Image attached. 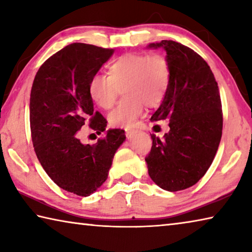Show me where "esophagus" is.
Segmentation results:
<instances>
[{
    "label": "esophagus",
    "instance_id": "34e87169",
    "mask_svg": "<svg viewBox=\"0 0 252 252\" xmlns=\"http://www.w3.org/2000/svg\"><path fill=\"white\" fill-rule=\"evenodd\" d=\"M125 132H126V136H129L130 134H132L134 132V129L133 127H126L125 129Z\"/></svg>",
    "mask_w": 252,
    "mask_h": 252
}]
</instances>
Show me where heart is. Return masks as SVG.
Instances as JSON below:
<instances>
[{"instance_id": "heart-1", "label": "heart", "mask_w": 252, "mask_h": 252, "mask_svg": "<svg viewBox=\"0 0 252 252\" xmlns=\"http://www.w3.org/2000/svg\"><path fill=\"white\" fill-rule=\"evenodd\" d=\"M170 64L164 55L127 53L111 63L108 75L94 74L88 84L89 95L100 108H112L122 89L126 96L109 114L116 126H132L149 108L159 105L170 83Z\"/></svg>"}]
</instances>
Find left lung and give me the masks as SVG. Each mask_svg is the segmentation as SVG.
<instances>
[{
	"label": "left lung",
	"instance_id": "8db88e82",
	"mask_svg": "<svg viewBox=\"0 0 252 252\" xmlns=\"http://www.w3.org/2000/svg\"><path fill=\"white\" fill-rule=\"evenodd\" d=\"M167 52L170 83L151 121L168 119L170 131L160 140L151 134L146 161L149 176L163 190L195 185L210 168L222 135V106L210 66L188 46L162 40L149 44Z\"/></svg>",
	"mask_w": 252,
	"mask_h": 252
}]
</instances>
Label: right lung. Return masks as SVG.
Listing matches in <instances>:
<instances>
[{
  "instance_id": "add662e5",
  "label": "right lung",
  "mask_w": 252,
  "mask_h": 252,
  "mask_svg": "<svg viewBox=\"0 0 252 252\" xmlns=\"http://www.w3.org/2000/svg\"><path fill=\"white\" fill-rule=\"evenodd\" d=\"M113 52L91 44H69L40 66L32 84L30 126L34 151L54 183L81 197L103 185L114 153L126 140L121 129L106 131L94 144H83L78 133L87 123L97 134L105 131L108 121L94 112L88 84Z\"/></svg>"
}]
</instances>
